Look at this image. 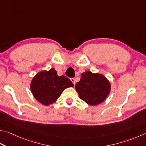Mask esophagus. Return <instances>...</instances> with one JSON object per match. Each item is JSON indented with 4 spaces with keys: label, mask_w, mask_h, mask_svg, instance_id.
<instances>
[{
    "label": "esophagus",
    "mask_w": 146,
    "mask_h": 146,
    "mask_svg": "<svg viewBox=\"0 0 146 146\" xmlns=\"http://www.w3.org/2000/svg\"><path fill=\"white\" fill-rule=\"evenodd\" d=\"M70 80H71V82H73L74 85H75V78H71Z\"/></svg>",
    "instance_id": "esophagus-1"
}]
</instances>
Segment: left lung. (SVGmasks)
<instances>
[{"mask_svg": "<svg viewBox=\"0 0 146 146\" xmlns=\"http://www.w3.org/2000/svg\"><path fill=\"white\" fill-rule=\"evenodd\" d=\"M75 89L81 100L93 106L105 100L110 91V84L103 75L88 71L82 74Z\"/></svg>", "mask_w": 146, "mask_h": 146, "instance_id": "1", "label": "left lung"}]
</instances>
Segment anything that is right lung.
<instances>
[{
  "label": "right lung",
  "mask_w": 146,
  "mask_h": 146,
  "mask_svg": "<svg viewBox=\"0 0 146 146\" xmlns=\"http://www.w3.org/2000/svg\"><path fill=\"white\" fill-rule=\"evenodd\" d=\"M74 84L66 76H58L55 69L42 71L33 78L31 89L34 98L44 105L54 103L63 91Z\"/></svg>",
  "instance_id": "1"
}]
</instances>
